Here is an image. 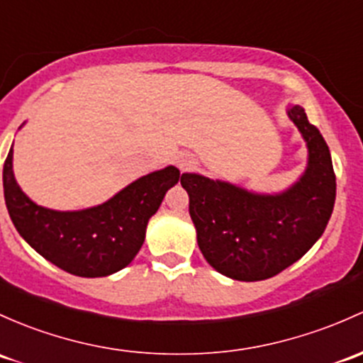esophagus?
<instances>
[{
	"mask_svg": "<svg viewBox=\"0 0 363 363\" xmlns=\"http://www.w3.org/2000/svg\"><path fill=\"white\" fill-rule=\"evenodd\" d=\"M175 163H177L179 170L181 172H191L198 167L196 158H194L193 155H189V152H182V155H179L177 160H175Z\"/></svg>",
	"mask_w": 363,
	"mask_h": 363,
	"instance_id": "34e87169",
	"label": "esophagus"
}]
</instances>
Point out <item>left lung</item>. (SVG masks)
Segmentation results:
<instances>
[{"label":"left lung","mask_w":363,"mask_h":363,"mask_svg":"<svg viewBox=\"0 0 363 363\" xmlns=\"http://www.w3.org/2000/svg\"><path fill=\"white\" fill-rule=\"evenodd\" d=\"M287 114L306 140L308 167L285 191L252 193L200 174L181 177L201 254L233 280L259 281L284 272L315 245L334 211L329 146L301 106Z\"/></svg>","instance_id":"8db88e82"}]
</instances>
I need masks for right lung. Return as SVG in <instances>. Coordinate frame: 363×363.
<instances>
[{
  "label": "right lung",
  "mask_w": 363,
  "mask_h": 363,
  "mask_svg": "<svg viewBox=\"0 0 363 363\" xmlns=\"http://www.w3.org/2000/svg\"><path fill=\"white\" fill-rule=\"evenodd\" d=\"M11 160L10 147L3 167V189L18 235L57 268L85 278L108 277L130 264L146 238L147 220L182 177L170 165L137 179L97 207L59 212L34 203L18 188Z\"/></svg>",
  "instance_id": "add662e5"
}]
</instances>
